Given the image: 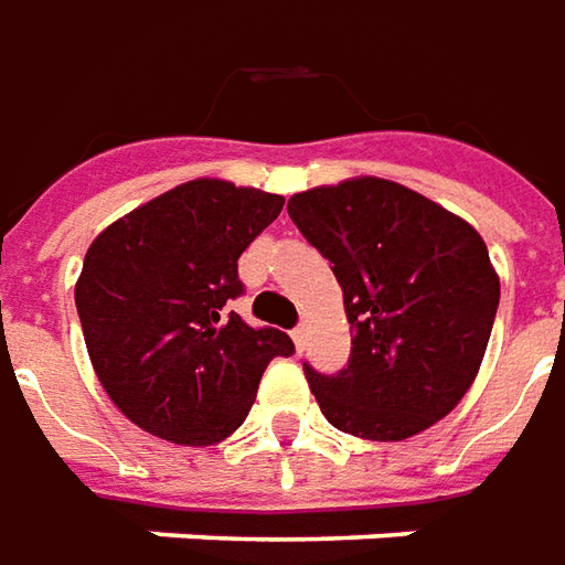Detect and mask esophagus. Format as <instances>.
Listing matches in <instances>:
<instances>
[{
  "instance_id": "obj_1",
  "label": "esophagus",
  "mask_w": 565,
  "mask_h": 565,
  "mask_svg": "<svg viewBox=\"0 0 565 565\" xmlns=\"http://www.w3.org/2000/svg\"><path fill=\"white\" fill-rule=\"evenodd\" d=\"M291 341H295L298 348H305V341H307V326H305V322H301L298 329H291Z\"/></svg>"
}]
</instances>
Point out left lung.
<instances>
[{
  "label": "left lung",
  "mask_w": 565,
  "mask_h": 565,
  "mask_svg": "<svg viewBox=\"0 0 565 565\" xmlns=\"http://www.w3.org/2000/svg\"><path fill=\"white\" fill-rule=\"evenodd\" d=\"M289 217L332 264L353 334L348 369L307 365L326 422L396 443L446 418L477 379L495 322L501 286L483 236L372 174L295 193Z\"/></svg>",
  "instance_id": "obj_1"
}]
</instances>
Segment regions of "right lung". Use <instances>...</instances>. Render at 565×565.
Instances as JSON below:
<instances>
[{
  "label": "right lung",
  "instance_id": "add662e5",
  "mask_svg": "<svg viewBox=\"0 0 565 565\" xmlns=\"http://www.w3.org/2000/svg\"><path fill=\"white\" fill-rule=\"evenodd\" d=\"M279 193L196 178L113 221L88 245L76 310L97 381L128 422L178 446H215L245 422L274 356L295 344L224 305L236 260L282 212Z\"/></svg>",
  "mask_w": 565,
  "mask_h": 565
}]
</instances>
